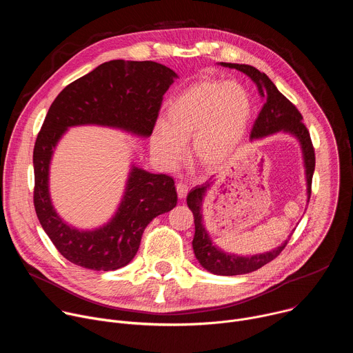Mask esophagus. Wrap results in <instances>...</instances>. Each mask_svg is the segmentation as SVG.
<instances>
[{
    "instance_id": "obj_1",
    "label": "esophagus",
    "mask_w": 353,
    "mask_h": 353,
    "mask_svg": "<svg viewBox=\"0 0 353 353\" xmlns=\"http://www.w3.org/2000/svg\"><path fill=\"white\" fill-rule=\"evenodd\" d=\"M176 190H177L179 198H184L187 195V192H188V185L185 183H183V181H179L176 184Z\"/></svg>"
}]
</instances>
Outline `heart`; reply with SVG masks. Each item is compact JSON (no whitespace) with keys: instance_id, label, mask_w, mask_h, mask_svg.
<instances>
[{"instance_id":"heart-1","label":"heart","mask_w":353,"mask_h":353,"mask_svg":"<svg viewBox=\"0 0 353 353\" xmlns=\"http://www.w3.org/2000/svg\"><path fill=\"white\" fill-rule=\"evenodd\" d=\"M253 103L248 92L233 82L204 79L176 96L165 124H158L152 148L169 165L177 163L192 138L195 159L208 168L223 165L241 142Z\"/></svg>"}]
</instances>
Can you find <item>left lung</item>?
<instances>
[{
	"instance_id": "1",
	"label": "left lung",
	"mask_w": 353,
	"mask_h": 353,
	"mask_svg": "<svg viewBox=\"0 0 353 353\" xmlns=\"http://www.w3.org/2000/svg\"><path fill=\"white\" fill-rule=\"evenodd\" d=\"M222 65L229 68H236L244 74H247L253 79L261 96L265 99L264 105L251 128V138H260L276 131H289L294 134L303 148L305 163H306V176H307V191L309 198L312 194V180L316 168V154L314 146L310 138V132L303 120V116L296 109V106L286 99L274 85V82L256 67L245 65V64H232V63H222ZM210 181L203 185H196L191 190L187 195V205L194 215V225H195V234L192 239V248L194 254L199 264L205 270L216 275H241L248 274L260 270L265 264L275 260L288 244L285 241L281 247L270 251V253L257 254L251 257H236L232 254L222 253L210 240L207 230L203 225V215H201V204H203V196L210 187Z\"/></svg>"
}]
</instances>
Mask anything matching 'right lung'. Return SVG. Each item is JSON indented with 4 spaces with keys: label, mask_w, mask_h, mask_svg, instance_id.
Wrapping results in <instances>:
<instances>
[{
    "label": "right lung",
    "mask_w": 353,
    "mask_h": 353,
    "mask_svg": "<svg viewBox=\"0 0 353 353\" xmlns=\"http://www.w3.org/2000/svg\"><path fill=\"white\" fill-rule=\"evenodd\" d=\"M174 77V71L154 61L112 60L67 85L50 106L33 149V204L41 228L72 264L93 271L127 265L137 254L148 223L176 207L177 192L170 176L134 168L113 221L93 232H79L60 219L50 201L53 148L68 127L81 124L150 135Z\"/></svg>",
    "instance_id": "1"
}]
</instances>
